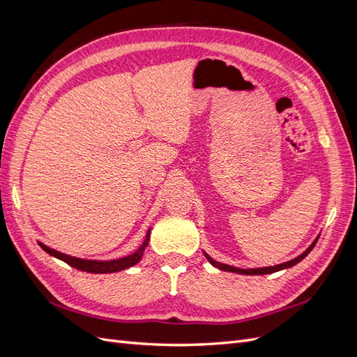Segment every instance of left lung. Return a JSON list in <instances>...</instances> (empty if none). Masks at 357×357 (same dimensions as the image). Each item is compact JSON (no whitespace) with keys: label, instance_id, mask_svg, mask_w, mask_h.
Segmentation results:
<instances>
[{"label":"left lung","instance_id":"8db88e82","mask_svg":"<svg viewBox=\"0 0 357 357\" xmlns=\"http://www.w3.org/2000/svg\"><path fill=\"white\" fill-rule=\"evenodd\" d=\"M317 240H319V236L317 238L314 240V243H312L307 250L302 253V255H299L298 257H295V259H291V261H289V262H284V264H280V265H275V266H266V268H252V269H241V268H235V266H229V265H226V264H220V262H215L214 259H211L207 253H204L205 255V257L208 259V262L213 265V266H215V268H219V269H222V271H229V273H236V274H245V275H262V274H273V273H277V271H282V269H286V268H290V266H294V265H296L298 262H301L302 259H304L312 248H314V245H316V243H317Z\"/></svg>","mask_w":357,"mask_h":357}]
</instances>
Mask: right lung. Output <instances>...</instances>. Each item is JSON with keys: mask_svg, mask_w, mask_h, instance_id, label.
Wrapping results in <instances>:
<instances>
[{"mask_svg": "<svg viewBox=\"0 0 357 357\" xmlns=\"http://www.w3.org/2000/svg\"><path fill=\"white\" fill-rule=\"evenodd\" d=\"M149 241H150V231L146 235L144 243L139 245L137 252H134L132 255H129L126 257H122V259H114V261H86V259H79V257H73V256H68V255L59 253V252L53 250V248H50L45 244H41V243H38V244L46 253L61 259V261H63V262L68 264L70 266H73L75 269H80V271L92 273V274H107V273L122 271V269H126L129 266L138 264L139 259L143 257L146 247L149 245Z\"/></svg>", "mask_w": 357, "mask_h": 357, "instance_id": "obj_1", "label": "right lung"}]
</instances>
